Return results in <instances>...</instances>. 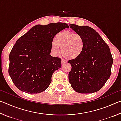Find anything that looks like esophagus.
Here are the masks:
<instances>
[{"label":"esophagus","instance_id":"obj_1","mask_svg":"<svg viewBox=\"0 0 121 121\" xmlns=\"http://www.w3.org/2000/svg\"><path fill=\"white\" fill-rule=\"evenodd\" d=\"M66 62H67V61H65V60H63V59H62V60H61V63H62V64H63V63H66Z\"/></svg>","mask_w":121,"mask_h":121}]
</instances>
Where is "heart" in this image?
I'll return each instance as SVG.
<instances>
[{
    "mask_svg": "<svg viewBox=\"0 0 121 121\" xmlns=\"http://www.w3.org/2000/svg\"><path fill=\"white\" fill-rule=\"evenodd\" d=\"M65 58L74 59L80 56L85 48V41L80 34L69 31H63L57 34L54 40L51 43V51L53 56L60 53Z\"/></svg>",
    "mask_w": 121,
    "mask_h": 121,
    "instance_id": "1",
    "label": "heart"
}]
</instances>
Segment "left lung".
I'll return each mask as SVG.
<instances>
[{"label":"left lung","instance_id":"8db88e82","mask_svg":"<svg viewBox=\"0 0 121 121\" xmlns=\"http://www.w3.org/2000/svg\"><path fill=\"white\" fill-rule=\"evenodd\" d=\"M70 27L83 37L85 48L80 56L68 61L71 65L69 83L77 92H96L105 85L111 73L113 60L109 48L93 28L73 24Z\"/></svg>","mask_w":121,"mask_h":121}]
</instances>
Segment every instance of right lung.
<instances>
[{
    "label": "right lung",
    "mask_w": 121,
    "mask_h": 121,
    "mask_svg": "<svg viewBox=\"0 0 121 121\" xmlns=\"http://www.w3.org/2000/svg\"><path fill=\"white\" fill-rule=\"evenodd\" d=\"M69 26L58 22L35 26L16 41L9 54V73L17 89L39 93L48 89L53 73L61 67V59L51 56L54 37Z\"/></svg>",
    "instance_id": "right-lung-1"
}]
</instances>
